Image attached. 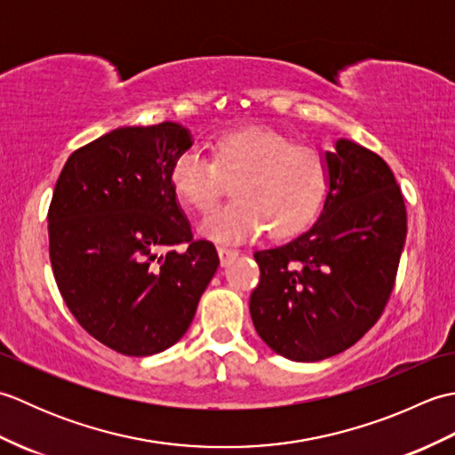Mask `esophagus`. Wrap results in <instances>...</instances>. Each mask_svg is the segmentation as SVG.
I'll return each instance as SVG.
<instances>
[{"label": "esophagus", "instance_id": "1", "mask_svg": "<svg viewBox=\"0 0 455 455\" xmlns=\"http://www.w3.org/2000/svg\"><path fill=\"white\" fill-rule=\"evenodd\" d=\"M219 258H220V264L222 266H228L230 262H233V259L238 258V250L219 246Z\"/></svg>", "mask_w": 455, "mask_h": 455}]
</instances>
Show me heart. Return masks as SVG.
<instances>
[{
    "label": "heart",
    "mask_w": 455,
    "mask_h": 455,
    "mask_svg": "<svg viewBox=\"0 0 455 455\" xmlns=\"http://www.w3.org/2000/svg\"><path fill=\"white\" fill-rule=\"evenodd\" d=\"M225 178H236V199L201 222V233L217 243H244L266 228L275 240L303 233L321 211L328 188L321 152L264 129L217 139L212 160L189 148L170 168L176 196L199 212L217 205L227 189Z\"/></svg>",
    "instance_id": "obj_1"
}]
</instances>
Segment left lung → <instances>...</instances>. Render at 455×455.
I'll return each instance as SVG.
<instances>
[{
  "mask_svg": "<svg viewBox=\"0 0 455 455\" xmlns=\"http://www.w3.org/2000/svg\"><path fill=\"white\" fill-rule=\"evenodd\" d=\"M324 162L321 217L291 243L254 254V328L293 362L340 354L370 331L389 301L407 238L403 193L381 156L338 139Z\"/></svg>",
  "mask_w": 455,
  "mask_h": 455,
  "instance_id": "1",
  "label": "left lung"
}]
</instances>
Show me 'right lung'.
Returning a JSON list of instances; mask_svg holds the SVG:
<instances>
[{"instance_id":"add662e5","label":"right lung","mask_w":455,"mask_h":455,"mask_svg":"<svg viewBox=\"0 0 455 455\" xmlns=\"http://www.w3.org/2000/svg\"><path fill=\"white\" fill-rule=\"evenodd\" d=\"M191 144L178 123L121 127L72 152L56 181V285L76 321L124 355L176 344L219 267L215 246L193 240L170 183L172 162Z\"/></svg>"}]
</instances>
